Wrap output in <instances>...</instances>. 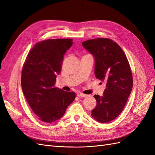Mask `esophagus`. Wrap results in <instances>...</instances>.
<instances>
[{
  "label": "esophagus",
  "mask_w": 155,
  "mask_h": 155,
  "mask_svg": "<svg viewBox=\"0 0 155 155\" xmlns=\"http://www.w3.org/2000/svg\"><path fill=\"white\" fill-rule=\"evenodd\" d=\"M87 95L85 94H83V93H79L78 94V96L79 97H87Z\"/></svg>",
  "instance_id": "obj_1"
}]
</instances>
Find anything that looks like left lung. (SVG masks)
<instances>
[{
	"label": "left lung",
	"mask_w": 155,
	"mask_h": 155,
	"mask_svg": "<svg viewBox=\"0 0 155 155\" xmlns=\"http://www.w3.org/2000/svg\"><path fill=\"white\" fill-rule=\"evenodd\" d=\"M82 45L95 59V76L106 82L103 96H94L97 104L91 116L100 123H108L120 115L132 91L133 79L128 59L120 46L110 39L87 40Z\"/></svg>",
	"instance_id": "obj_1"
}]
</instances>
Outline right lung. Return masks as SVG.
<instances>
[{
  "instance_id": "1",
  "label": "right lung",
  "mask_w": 155,
  "mask_h": 155,
  "mask_svg": "<svg viewBox=\"0 0 155 155\" xmlns=\"http://www.w3.org/2000/svg\"><path fill=\"white\" fill-rule=\"evenodd\" d=\"M71 39L39 42L28 54L23 65L21 87L27 102L38 118L51 123L64 115L76 93L55 87L61 70L64 54L72 45Z\"/></svg>"
}]
</instances>
